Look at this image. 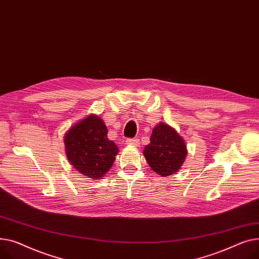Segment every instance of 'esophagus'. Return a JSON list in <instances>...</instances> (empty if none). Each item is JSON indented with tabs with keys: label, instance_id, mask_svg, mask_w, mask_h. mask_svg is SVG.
Returning <instances> with one entry per match:
<instances>
[{
	"label": "esophagus",
	"instance_id": "obj_1",
	"mask_svg": "<svg viewBox=\"0 0 259 259\" xmlns=\"http://www.w3.org/2000/svg\"><path fill=\"white\" fill-rule=\"evenodd\" d=\"M126 144L137 147V146L140 145V141H139V139H137V138H135V139H128V140L126 141Z\"/></svg>",
	"mask_w": 259,
	"mask_h": 259
}]
</instances>
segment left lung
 I'll return each mask as SVG.
<instances>
[{"mask_svg": "<svg viewBox=\"0 0 259 259\" xmlns=\"http://www.w3.org/2000/svg\"><path fill=\"white\" fill-rule=\"evenodd\" d=\"M187 147L182 136L164 122L157 124L150 136V143L144 147L143 155L150 168L161 177L178 172L187 157Z\"/></svg>", "mask_w": 259, "mask_h": 259, "instance_id": "left-lung-1", "label": "left lung"}]
</instances>
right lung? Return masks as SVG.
Masks as SVG:
<instances>
[{"mask_svg":"<svg viewBox=\"0 0 259 259\" xmlns=\"http://www.w3.org/2000/svg\"><path fill=\"white\" fill-rule=\"evenodd\" d=\"M64 138L69 162L76 170L93 180L106 175L119 153L117 145L108 138L102 118L95 114L72 125Z\"/></svg>","mask_w":259,"mask_h":259,"instance_id":"obj_1","label":"right lung"}]
</instances>
